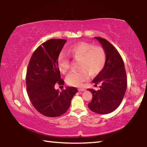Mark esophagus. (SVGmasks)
<instances>
[{"mask_svg": "<svg viewBox=\"0 0 147 147\" xmlns=\"http://www.w3.org/2000/svg\"><path fill=\"white\" fill-rule=\"evenodd\" d=\"M78 90L79 91H86V89H84L83 88H80L78 89Z\"/></svg>", "mask_w": 147, "mask_h": 147, "instance_id": "1", "label": "esophagus"}]
</instances>
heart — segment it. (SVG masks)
Here are the masks:
<instances>
[{
    "label": "heart",
    "instance_id": "b5f03b06",
    "mask_svg": "<svg viewBox=\"0 0 147 147\" xmlns=\"http://www.w3.org/2000/svg\"><path fill=\"white\" fill-rule=\"evenodd\" d=\"M69 57L78 60V71L71 72L66 78L69 86H80L89 78V75L96 76L106 65V54L101 47L94 46L87 42H80L67 50ZM58 66L62 73H66L70 67V60L63 54L58 58Z\"/></svg>",
    "mask_w": 147,
    "mask_h": 147
}]
</instances>
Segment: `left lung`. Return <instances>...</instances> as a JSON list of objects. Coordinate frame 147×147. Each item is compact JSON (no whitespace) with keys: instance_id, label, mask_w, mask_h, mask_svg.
<instances>
[{"instance_id":"1","label":"left lung","mask_w":147,"mask_h":147,"mask_svg":"<svg viewBox=\"0 0 147 147\" xmlns=\"http://www.w3.org/2000/svg\"><path fill=\"white\" fill-rule=\"evenodd\" d=\"M100 42L106 54V61L103 70L93 79V82L101 84L100 89H88L93 98L88 104L92 111L107 114L113 111L120 105L127 88V78L124 61L115 47L106 39L94 37Z\"/></svg>"}]
</instances>
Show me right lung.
I'll return each instance as SVG.
<instances>
[{
  "mask_svg": "<svg viewBox=\"0 0 147 147\" xmlns=\"http://www.w3.org/2000/svg\"><path fill=\"white\" fill-rule=\"evenodd\" d=\"M67 41L51 39L42 43L30 59L26 75L27 93L32 105L45 116L56 117L63 115L71 105L78 90L67 87L62 91L55 89L56 83L64 84L58 66V58Z\"/></svg>",
  "mask_w": 147,
  "mask_h": 147,
  "instance_id": "right-lung-1",
  "label": "right lung"
}]
</instances>
